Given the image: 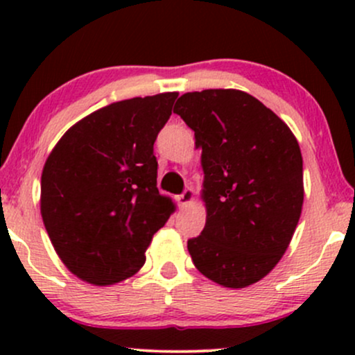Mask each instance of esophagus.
<instances>
[{"label": "esophagus", "instance_id": "1", "mask_svg": "<svg viewBox=\"0 0 355 355\" xmlns=\"http://www.w3.org/2000/svg\"><path fill=\"white\" fill-rule=\"evenodd\" d=\"M193 197H195V191L191 189H185L182 195H178V203H180V207L189 205V203L193 200Z\"/></svg>", "mask_w": 355, "mask_h": 355}]
</instances>
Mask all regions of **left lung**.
I'll list each match as a JSON object with an SVG mask.
<instances>
[{"instance_id":"8db88e82","label":"left lung","mask_w":355,"mask_h":355,"mask_svg":"<svg viewBox=\"0 0 355 355\" xmlns=\"http://www.w3.org/2000/svg\"><path fill=\"white\" fill-rule=\"evenodd\" d=\"M173 113L202 148L207 222L187 243L195 267L229 288L259 282L282 259L302 211L297 138L270 108L240 89L185 93Z\"/></svg>"}]
</instances>
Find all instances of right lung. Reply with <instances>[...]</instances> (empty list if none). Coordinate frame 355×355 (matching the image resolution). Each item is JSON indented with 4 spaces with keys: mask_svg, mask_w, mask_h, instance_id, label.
<instances>
[{
    "mask_svg": "<svg viewBox=\"0 0 355 355\" xmlns=\"http://www.w3.org/2000/svg\"><path fill=\"white\" fill-rule=\"evenodd\" d=\"M178 93L108 105L61 137L42 173V217L68 270L93 285L135 275L175 209L157 189L153 144Z\"/></svg>",
    "mask_w": 355,
    "mask_h": 355,
    "instance_id": "add662e5",
    "label": "right lung"
}]
</instances>
